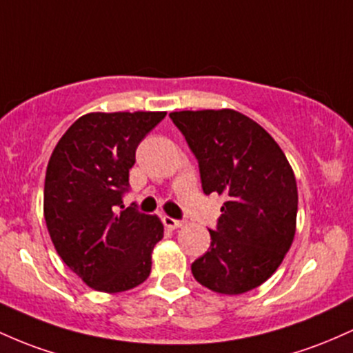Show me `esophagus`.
Wrapping results in <instances>:
<instances>
[{"instance_id":"34e87169","label":"esophagus","mask_w":353,"mask_h":353,"mask_svg":"<svg viewBox=\"0 0 353 353\" xmlns=\"http://www.w3.org/2000/svg\"><path fill=\"white\" fill-rule=\"evenodd\" d=\"M163 223H165V227H168V228H180V227H183V221L181 220H176V219H172V216H163Z\"/></svg>"}]
</instances>
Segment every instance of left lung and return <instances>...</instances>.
<instances>
[{
    "label": "left lung",
    "mask_w": 353,
    "mask_h": 353,
    "mask_svg": "<svg viewBox=\"0 0 353 353\" xmlns=\"http://www.w3.org/2000/svg\"><path fill=\"white\" fill-rule=\"evenodd\" d=\"M198 160L205 195L227 198L210 248L192 263L196 282L239 295L273 275L295 236L296 181L276 141L235 110L173 112Z\"/></svg>",
    "instance_id": "left-lung-1"
}]
</instances>
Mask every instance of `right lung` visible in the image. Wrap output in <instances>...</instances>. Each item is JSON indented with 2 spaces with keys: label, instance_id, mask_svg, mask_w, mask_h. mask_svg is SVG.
<instances>
[{
  "label": "right lung",
  "instance_id": "right-lung-1",
  "mask_svg": "<svg viewBox=\"0 0 353 353\" xmlns=\"http://www.w3.org/2000/svg\"><path fill=\"white\" fill-rule=\"evenodd\" d=\"M165 112L88 113L54 146L45 178V220L58 255L88 287L108 294L143 283L158 216L125 208L130 168Z\"/></svg>",
  "mask_w": 353,
  "mask_h": 353
}]
</instances>
